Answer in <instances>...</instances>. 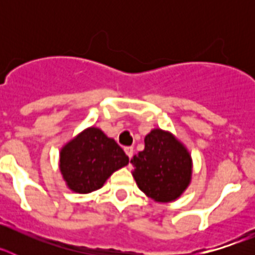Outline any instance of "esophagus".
<instances>
[{
    "instance_id": "1",
    "label": "esophagus",
    "mask_w": 255,
    "mask_h": 255,
    "mask_svg": "<svg viewBox=\"0 0 255 255\" xmlns=\"http://www.w3.org/2000/svg\"><path fill=\"white\" fill-rule=\"evenodd\" d=\"M124 150H125V153L128 154V157H129V158H131L132 153H134V148H132V147H125V148H124Z\"/></svg>"
}]
</instances>
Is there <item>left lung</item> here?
Listing matches in <instances>:
<instances>
[{
	"instance_id": "1",
	"label": "left lung",
	"mask_w": 255,
	"mask_h": 255,
	"mask_svg": "<svg viewBox=\"0 0 255 255\" xmlns=\"http://www.w3.org/2000/svg\"><path fill=\"white\" fill-rule=\"evenodd\" d=\"M144 144V150L130 161L139 189L159 203L177 199L190 184V153L171 132L161 129H153Z\"/></svg>"
}]
</instances>
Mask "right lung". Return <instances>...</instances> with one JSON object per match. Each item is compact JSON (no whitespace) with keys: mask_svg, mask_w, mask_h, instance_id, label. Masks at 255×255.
I'll list each match as a JSON object with an SVG mask.
<instances>
[{"mask_svg":"<svg viewBox=\"0 0 255 255\" xmlns=\"http://www.w3.org/2000/svg\"><path fill=\"white\" fill-rule=\"evenodd\" d=\"M129 163V157L98 128H88L60 152V171L67 188L87 194L102 188L115 171Z\"/></svg>","mask_w":255,"mask_h":255,"instance_id":"right-lung-1","label":"right lung"}]
</instances>
